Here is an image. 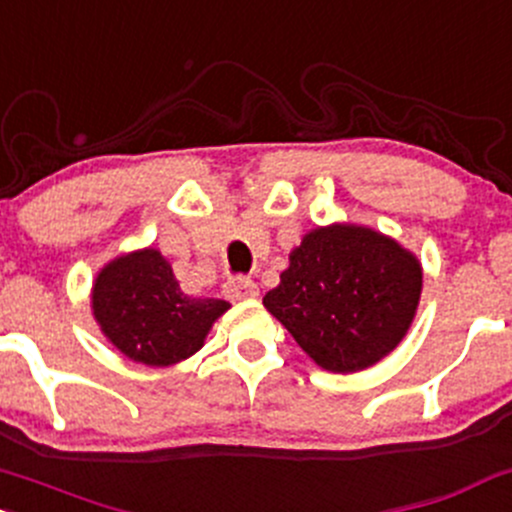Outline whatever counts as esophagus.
<instances>
[{
  "label": "esophagus",
  "instance_id": "esophagus-1",
  "mask_svg": "<svg viewBox=\"0 0 512 512\" xmlns=\"http://www.w3.org/2000/svg\"><path fill=\"white\" fill-rule=\"evenodd\" d=\"M223 294L228 296L230 301H243V299H255L260 294L257 284L252 282L250 277H230L226 284H223Z\"/></svg>",
  "mask_w": 512,
  "mask_h": 512
}]
</instances>
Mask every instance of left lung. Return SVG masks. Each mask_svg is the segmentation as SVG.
<instances>
[{"instance_id":"8db88e82","label":"left lung","mask_w":512,"mask_h":512,"mask_svg":"<svg viewBox=\"0 0 512 512\" xmlns=\"http://www.w3.org/2000/svg\"><path fill=\"white\" fill-rule=\"evenodd\" d=\"M423 286L418 260L357 226L318 228L291 252L262 303L328 372L372 367L406 335Z\"/></svg>"}]
</instances>
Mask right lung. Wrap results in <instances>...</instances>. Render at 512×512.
Masks as SVG:
<instances>
[{"mask_svg":"<svg viewBox=\"0 0 512 512\" xmlns=\"http://www.w3.org/2000/svg\"><path fill=\"white\" fill-rule=\"evenodd\" d=\"M228 306L221 299L184 294L157 250L111 262L101 269L92 294L94 316L106 338L148 367H170L192 357Z\"/></svg>","mask_w":512,"mask_h":512,"instance_id":"obj_1","label":"right lung"}]
</instances>
